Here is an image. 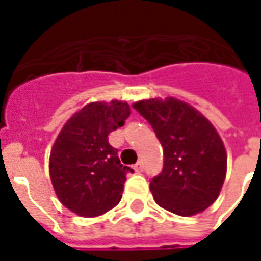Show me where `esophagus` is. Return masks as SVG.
Segmentation results:
<instances>
[{"label":"esophagus","instance_id":"34e87169","mask_svg":"<svg viewBox=\"0 0 261 261\" xmlns=\"http://www.w3.org/2000/svg\"><path fill=\"white\" fill-rule=\"evenodd\" d=\"M133 169L136 170L137 173H140V172H142V164H141V162H138V164L134 165V166H133Z\"/></svg>","mask_w":261,"mask_h":261}]
</instances>
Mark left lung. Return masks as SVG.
I'll list each match as a JSON object with an SVG mask.
<instances>
[{"label": "left lung", "mask_w": 261, "mask_h": 261, "mask_svg": "<svg viewBox=\"0 0 261 261\" xmlns=\"http://www.w3.org/2000/svg\"><path fill=\"white\" fill-rule=\"evenodd\" d=\"M164 147V169L149 183L159 207L180 217L202 213L218 198L226 176V149L213 123L176 97L133 105Z\"/></svg>", "instance_id": "left-lung-1"}]
</instances>
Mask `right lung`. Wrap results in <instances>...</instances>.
Returning a JSON list of instances; mask_svg holds the SVG:
<instances>
[{"label": "right lung", "mask_w": 261, "mask_h": 261, "mask_svg": "<svg viewBox=\"0 0 261 261\" xmlns=\"http://www.w3.org/2000/svg\"><path fill=\"white\" fill-rule=\"evenodd\" d=\"M130 105L97 100L75 112L60 130L48 161L50 180L60 202L84 218H95L121 200L128 166L120 164L108 136L124 125Z\"/></svg>", "instance_id": "obj_1"}]
</instances>
